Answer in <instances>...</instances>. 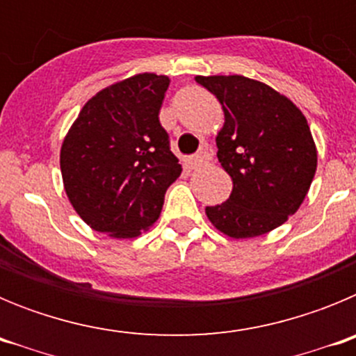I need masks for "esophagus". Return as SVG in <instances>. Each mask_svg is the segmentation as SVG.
Listing matches in <instances>:
<instances>
[{
  "label": "esophagus",
  "mask_w": 356,
  "mask_h": 356,
  "mask_svg": "<svg viewBox=\"0 0 356 356\" xmlns=\"http://www.w3.org/2000/svg\"><path fill=\"white\" fill-rule=\"evenodd\" d=\"M209 162H210V155L207 153V151H201V153H197V155L188 159V163H191V168L193 169L205 168V165H209Z\"/></svg>",
  "instance_id": "1"
}]
</instances>
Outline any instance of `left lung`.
<instances>
[{"mask_svg":"<svg viewBox=\"0 0 356 356\" xmlns=\"http://www.w3.org/2000/svg\"><path fill=\"white\" fill-rule=\"evenodd\" d=\"M196 81L222 105L217 159L234 181L228 200L207 207V217L234 238L278 228L300 209L316 175L317 151L307 119L262 81L238 74Z\"/></svg>","mask_w":356,"mask_h":356,"instance_id":"8db88e82","label":"left lung"}]
</instances>
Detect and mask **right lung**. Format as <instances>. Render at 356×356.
<instances>
[{
    "label": "right lung",
    "mask_w": 356,
    "mask_h": 356,
    "mask_svg": "<svg viewBox=\"0 0 356 356\" xmlns=\"http://www.w3.org/2000/svg\"><path fill=\"white\" fill-rule=\"evenodd\" d=\"M169 78L135 74L85 103L60 149L64 187L96 232L137 237L162 212L181 165L159 121Z\"/></svg>",
    "instance_id": "right-lung-1"
}]
</instances>
